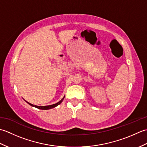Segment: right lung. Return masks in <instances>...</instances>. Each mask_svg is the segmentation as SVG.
I'll list each match as a JSON object with an SVG mask.
<instances>
[{
	"label": "right lung",
	"mask_w": 147,
	"mask_h": 147,
	"mask_svg": "<svg viewBox=\"0 0 147 147\" xmlns=\"http://www.w3.org/2000/svg\"><path fill=\"white\" fill-rule=\"evenodd\" d=\"M64 98V97L63 98H62V99L61 100H60V101H59V102H57V103H56V104H52V105H47V106H37V105H33V104H30V103L28 102H26H26L28 103V104H30V105L33 106V107H36V108L39 109H42V110H47V109H52V108H54V107H55L56 106L59 105L62 102V100H63Z\"/></svg>",
	"instance_id": "right-lung-1"
}]
</instances>
